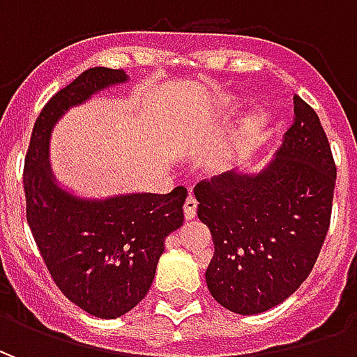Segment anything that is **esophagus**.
<instances>
[{
	"mask_svg": "<svg viewBox=\"0 0 357 357\" xmlns=\"http://www.w3.org/2000/svg\"><path fill=\"white\" fill-rule=\"evenodd\" d=\"M183 214H185V220H193V218L197 216V199H195V197H187L185 199Z\"/></svg>",
	"mask_w": 357,
	"mask_h": 357,
	"instance_id": "obj_1",
	"label": "esophagus"
}]
</instances>
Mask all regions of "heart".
Segmentation results:
<instances>
[{
    "mask_svg": "<svg viewBox=\"0 0 357 357\" xmlns=\"http://www.w3.org/2000/svg\"><path fill=\"white\" fill-rule=\"evenodd\" d=\"M266 124H268V118H266V114H264V112H256V114H252V116L247 120L245 132H247V135H256V133L262 132V128Z\"/></svg>",
    "mask_w": 357,
    "mask_h": 357,
    "instance_id": "heart-1",
    "label": "heart"
}]
</instances>
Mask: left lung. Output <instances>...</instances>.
Here are the masks:
<instances>
[{"label": "left lung", "instance_id": "1", "mask_svg": "<svg viewBox=\"0 0 357 357\" xmlns=\"http://www.w3.org/2000/svg\"><path fill=\"white\" fill-rule=\"evenodd\" d=\"M335 181L319 116L294 95L292 126L264 170H231L195 185L197 216L214 241L206 284L218 304L262 314L306 281L329 231Z\"/></svg>", "mask_w": 357, "mask_h": 357}]
</instances>
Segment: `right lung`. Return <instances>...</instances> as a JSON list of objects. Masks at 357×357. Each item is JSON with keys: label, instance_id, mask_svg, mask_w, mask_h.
Segmentation results:
<instances>
[{"label": "right lung", "instance_id": "obj_1", "mask_svg": "<svg viewBox=\"0 0 357 357\" xmlns=\"http://www.w3.org/2000/svg\"><path fill=\"white\" fill-rule=\"evenodd\" d=\"M128 82L124 70L95 66L51 97L36 120L24 158L26 220L43 262L66 298L114 319L147 296L164 239L183 224L185 187L168 195L80 199L57 185L50 164L53 126L66 110Z\"/></svg>", "mask_w": 357, "mask_h": 357}]
</instances>
